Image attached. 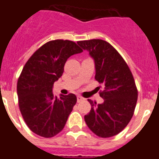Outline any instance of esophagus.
Instances as JSON below:
<instances>
[{
	"label": "esophagus",
	"mask_w": 159,
	"mask_h": 159,
	"mask_svg": "<svg viewBox=\"0 0 159 159\" xmlns=\"http://www.w3.org/2000/svg\"><path fill=\"white\" fill-rule=\"evenodd\" d=\"M83 100L84 98L81 96H79V95H78V96L77 97V101H78V102H81V101H83Z\"/></svg>",
	"instance_id": "34e87169"
}]
</instances>
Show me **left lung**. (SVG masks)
<instances>
[{"label":"left lung","instance_id":"8db88e82","mask_svg":"<svg viewBox=\"0 0 159 159\" xmlns=\"http://www.w3.org/2000/svg\"><path fill=\"white\" fill-rule=\"evenodd\" d=\"M78 44L94 60L95 79L103 85L99 94L104 102L97 104L88 100L91 110L85 115V123L98 137H113L128 125L134 115L138 89L133 74L122 57L107 41L92 39Z\"/></svg>","mask_w":159,"mask_h":159}]
</instances>
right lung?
I'll use <instances>...</instances> for the list:
<instances>
[{"instance_id":"add662e5","label":"right lung","mask_w":159,"mask_h":159,"mask_svg":"<svg viewBox=\"0 0 159 159\" xmlns=\"http://www.w3.org/2000/svg\"><path fill=\"white\" fill-rule=\"evenodd\" d=\"M82 51L72 41H50L25 65L16 85L19 108L26 125L36 134L52 138L64 128L77 97L74 93L54 96L53 83L62 76L67 59Z\"/></svg>"}]
</instances>
